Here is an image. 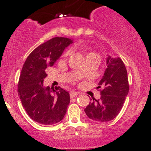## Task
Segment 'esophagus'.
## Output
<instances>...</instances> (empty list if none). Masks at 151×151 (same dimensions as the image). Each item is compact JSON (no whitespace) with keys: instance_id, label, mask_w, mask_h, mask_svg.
Segmentation results:
<instances>
[{"instance_id":"1","label":"esophagus","mask_w":151,"mask_h":151,"mask_svg":"<svg viewBox=\"0 0 151 151\" xmlns=\"http://www.w3.org/2000/svg\"><path fill=\"white\" fill-rule=\"evenodd\" d=\"M78 93H79L77 92V91H71L70 93V97H71V98L75 97V96H77Z\"/></svg>"}]
</instances>
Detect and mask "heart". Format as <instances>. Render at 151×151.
I'll return each instance as SVG.
<instances>
[{"label": "heart", "instance_id": "b5f03b06", "mask_svg": "<svg viewBox=\"0 0 151 151\" xmlns=\"http://www.w3.org/2000/svg\"><path fill=\"white\" fill-rule=\"evenodd\" d=\"M70 54V51H67V52L65 54V56H67V55H69Z\"/></svg>", "mask_w": 151, "mask_h": 151}]
</instances>
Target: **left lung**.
Listing matches in <instances>:
<instances>
[{
	"label": "left lung",
	"mask_w": 151,
	"mask_h": 151,
	"mask_svg": "<svg viewBox=\"0 0 151 151\" xmlns=\"http://www.w3.org/2000/svg\"><path fill=\"white\" fill-rule=\"evenodd\" d=\"M106 64V68L98 86L104 88L101 98L93 99L84 109L86 116L99 123L110 121L117 116L129 91L127 71L121 59L107 55Z\"/></svg>",
	"instance_id": "obj_1"
}]
</instances>
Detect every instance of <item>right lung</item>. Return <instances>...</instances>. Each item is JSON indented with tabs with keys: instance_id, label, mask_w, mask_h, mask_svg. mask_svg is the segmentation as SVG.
I'll return each instance as SVG.
<instances>
[{
	"instance_id": "1",
	"label": "right lung",
	"mask_w": 151,
	"mask_h": 151,
	"mask_svg": "<svg viewBox=\"0 0 151 151\" xmlns=\"http://www.w3.org/2000/svg\"><path fill=\"white\" fill-rule=\"evenodd\" d=\"M73 40L54 37L38 46L27 57L18 82V96L32 120L43 125H52L65 116L70 101V93L60 87L52 90L45 86V69L52 67Z\"/></svg>"
}]
</instances>
